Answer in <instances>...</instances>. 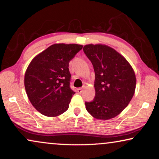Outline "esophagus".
<instances>
[{"mask_svg":"<svg viewBox=\"0 0 159 159\" xmlns=\"http://www.w3.org/2000/svg\"><path fill=\"white\" fill-rule=\"evenodd\" d=\"M83 88H79L77 89V92L79 93H81L83 92Z\"/></svg>","mask_w":159,"mask_h":159,"instance_id":"34e87169","label":"esophagus"}]
</instances>
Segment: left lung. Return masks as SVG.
I'll use <instances>...</instances> for the list:
<instances>
[{"label": "left lung", "instance_id": "obj_1", "mask_svg": "<svg viewBox=\"0 0 159 159\" xmlns=\"http://www.w3.org/2000/svg\"><path fill=\"white\" fill-rule=\"evenodd\" d=\"M83 52L95 74V96L85 102L87 111L98 119L116 116L128 106L136 86L135 74L121 55L103 45H86Z\"/></svg>", "mask_w": 159, "mask_h": 159}]
</instances>
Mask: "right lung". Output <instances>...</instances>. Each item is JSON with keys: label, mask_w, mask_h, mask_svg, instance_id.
<instances>
[{"label": "right lung", "mask_w": 159, "mask_h": 159, "mask_svg": "<svg viewBox=\"0 0 159 159\" xmlns=\"http://www.w3.org/2000/svg\"><path fill=\"white\" fill-rule=\"evenodd\" d=\"M78 44H54L38 55L29 64L25 86L32 105L46 116L65 112L75 92L70 88L69 64L82 49Z\"/></svg>", "instance_id": "right-lung-1"}]
</instances>
